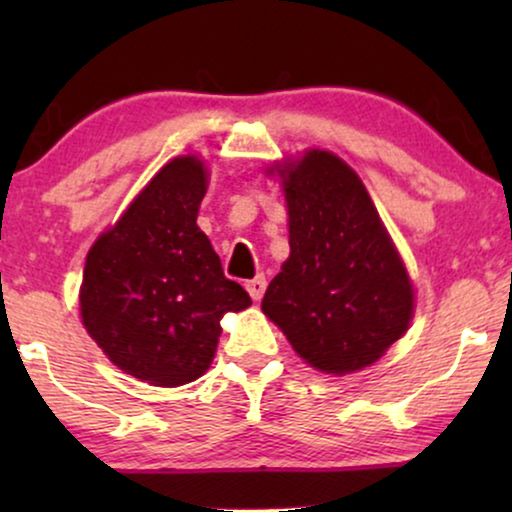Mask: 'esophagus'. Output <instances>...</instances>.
Returning <instances> with one entry per match:
<instances>
[{
  "mask_svg": "<svg viewBox=\"0 0 512 512\" xmlns=\"http://www.w3.org/2000/svg\"><path fill=\"white\" fill-rule=\"evenodd\" d=\"M244 286H247V291H249L251 298L261 300L263 293H265V286H268V282H265L263 275H258V277H254V279H249V282L244 284Z\"/></svg>",
  "mask_w": 512,
  "mask_h": 512,
  "instance_id": "obj_1",
  "label": "esophagus"
}]
</instances>
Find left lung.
Returning a JSON list of instances; mask_svg holds the SVG:
<instances>
[{"label":"left lung","mask_w":512,"mask_h":512,"mask_svg":"<svg viewBox=\"0 0 512 512\" xmlns=\"http://www.w3.org/2000/svg\"><path fill=\"white\" fill-rule=\"evenodd\" d=\"M289 209V247L261 310L321 373L375 363L408 331L415 289L352 167L310 149L272 167Z\"/></svg>","instance_id":"1"}]
</instances>
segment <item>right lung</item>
<instances>
[{
	"label": "right lung",
	"mask_w": 512,
	"mask_h": 512,
	"mask_svg": "<svg viewBox=\"0 0 512 512\" xmlns=\"http://www.w3.org/2000/svg\"><path fill=\"white\" fill-rule=\"evenodd\" d=\"M207 177L198 156L170 160L86 258L83 326L114 366L153 387L205 375L221 317L251 305L195 223Z\"/></svg>",
	"instance_id": "1"
}]
</instances>
